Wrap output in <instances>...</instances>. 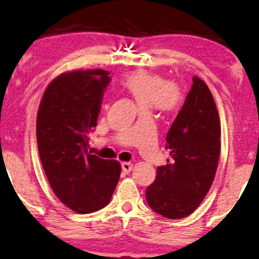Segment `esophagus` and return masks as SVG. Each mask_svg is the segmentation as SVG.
<instances>
[{
	"label": "esophagus",
	"mask_w": 259,
	"mask_h": 259,
	"mask_svg": "<svg viewBox=\"0 0 259 259\" xmlns=\"http://www.w3.org/2000/svg\"><path fill=\"white\" fill-rule=\"evenodd\" d=\"M121 169L125 174H128L130 171H132V169H133V164L130 163V162H122L121 163Z\"/></svg>",
	"instance_id": "esophagus-1"
}]
</instances>
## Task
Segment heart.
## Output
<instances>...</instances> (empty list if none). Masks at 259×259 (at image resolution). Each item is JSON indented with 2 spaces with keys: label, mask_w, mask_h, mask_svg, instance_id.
Segmentation results:
<instances>
[{
  "label": "heart",
  "mask_w": 259,
  "mask_h": 259,
  "mask_svg": "<svg viewBox=\"0 0 259 259\" xmlns=\"http://www.w3.org/2000/svg\"><path fill=\"white\" fill-rule=\"evenodd\" d=\"M120 85L142 108H151L161 114H173L185 102V95L178 84L166 81L160 73L137 70L125 74Z\"/></svg>",
  "instance_id": "1"
}]
</instances>
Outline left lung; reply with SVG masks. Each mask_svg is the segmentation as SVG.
Here are the masks:
<instances>
[{
    "mask_svg": "<svg viewBox=\"0 0 259 259\" xmlns=\"http://www.w3.org/2000/svg\"><path fill=\"white\" fill-rule=\"evenodd\" d=\"M170 159L157 167L146 200L155 212L170 220L195 211L209 192L221 153V122L210 90L198 77L168 131Z\"/></svg>",
    "mask_w": 259,
    "mask_h": 259,
    "instance_id": "obj_1",
    "label": "left lung"
}]
</instances>
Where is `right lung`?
Returning <instances> with one entry per match:
<instances>
[{"mask_svg":"<svg viewBox=\"0 0 259 259\" xmlns=\"http://www.w3.org/2000/svg\"><path fill=\"white\" fill-rule=\"evenodd\" d=\"M108 74L102 69L59 74L48 85L37 112V145L48 181L59 201L78 213L110 203L121 173L119 161L88 152Z\"/></svg>","mask_w":259,"mask_h":259,"instance_id":"add662e5","label":"right lung"}]
</instances>
